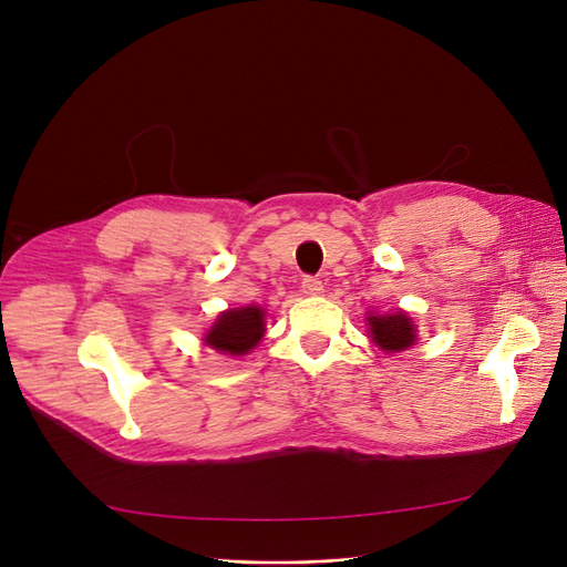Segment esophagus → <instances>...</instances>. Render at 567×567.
Wrapping results in <instances>:
<instances>
[{
    "mask_svg": "<svg viewBox=\"0 0 567 567\" xmlns=\"http://www.w3.org/2000/svg\"><path fill=\"white\" fill-rule=\"evenodd\" d=\"M302 292H305V296H321L323 284L316 277H305L302 279Z\"/></svg>",
    "mask_w": 567,
    "mask_h": 567,
    "instance_id": "obj_1",
    "label": "esophagus"
}]
</instances>
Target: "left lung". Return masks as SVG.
I'll use <instances>...</instances> for the list:
<instances>
[{"instance_id":"1","label":"left lung","mask_w":567,"mask_h":567,"mask_svg":"<svg viewBox=\"0 0 567 567\" xmlns=\"http://www.w3.org/2000/svg\"><path fill=\"white\" fill-rule=\"evenodd\" d=\"M368 326L372 342L386 353H398L414 347L416 326L404 311L393 313H368Z\"/></svg>"}]
</instances>
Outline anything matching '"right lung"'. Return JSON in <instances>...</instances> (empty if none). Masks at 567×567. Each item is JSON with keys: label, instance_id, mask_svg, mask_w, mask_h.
<instances>
[{"label": "right lung", "instance_id": "add662e5", "mask_svg": "<svg viewBox=\"0 0 567 567\" xmlns=\"http://www.w3.org/2000/svg\"><path fill=\"white\" fill-rule=\"evenodd\" d=\"M265 311L256 305L239 307V309H228L223 311L209 332L205 334V344L216 349L218 353L225 355H244L256 344L265 334Z\"/></svg>", "mask_w": 567, "mask_h": 567}]
</instances>
